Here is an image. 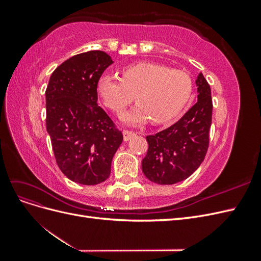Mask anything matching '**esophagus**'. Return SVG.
I'll use <instances>...</instances> for the list:
<instances>
[{
  "mask_svg": "<svg viewBox=\"0 0 261 261\" xmlns=\"http://www.w3.org/2000/svg\"><path fill=\"white\" fill-rule=\"evenodd\" d=\"M134 135H135V133L132 132V130H123V137H124V141H128Z\"/></svg>",
  "mask_w": 261,
  "mask_h": 261,
  "instance_id": "obj_1",
  "label": "esophagus"
}]
</instances>
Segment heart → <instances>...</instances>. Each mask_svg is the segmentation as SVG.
<instances>
[{"mask_svg":"<svg viewBox=\"0 0 261 261\" xmlns=\"http://www.w3.org/2000/svg\"><path fill=\"white\" fill-rule=\"evenodd\" d=\"M98 91L106 106L116 113L136 99L138 105L122 116L125 123L141 125L151 118L153 123L160 124L171 120L184 108L191 98L193 81L181 70L153 63H138L125 68L122 78L101 76Z\"/></svg>","mask_w":261,"mask_h":261,"instance_id":"heart-1","label":"heart"}]
</instances>
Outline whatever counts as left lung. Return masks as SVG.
Wrapping results in <instances>:
<instances>
[{
  "instance_id": "8db88e82",
  "label": "left lung",
  "mask_w": 261,
  "mask_h": 261,
  "mask_svg": "<svg viewBox=\"0 0 261 261\" xmlns=\"http://www.w3.org/2000/svg\"><path fill=\"white\" fill-rule=\"evenodd\" d=\"M197 102L169 128L146 137L148 151L141 168L145 176L160 185H172L199 168L209 146L212 116L211 89L200 73L196 80Z\"/></svg>"
}]
</instances>
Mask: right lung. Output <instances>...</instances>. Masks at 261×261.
I'll list each match as a JSON object with an SVG mask.
<instances>
[{
    "label": "right lung",
    "mask_w": 261,
    "mask_h": 261,
    "mask_svg": "<svg viewBox=\"0 0 261 261\" xmlns=\"http://www.w3.org/2000/svg\"><path fill=\"white\" fill-rule=\"evenodd\" d=\"M112 63L103 51L74 55L54 70L45 90L46 132L55 160L78 184L105 181L123 141L121 130L97 103L98 82Z\"/></svg>",
    "instance_id": "right-lung-1"
}]
</instances>
